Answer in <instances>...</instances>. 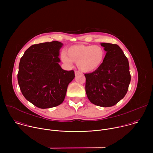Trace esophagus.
I'll return each mask as SVG.
<instances>
[{
  "mask_svg": "<svg viewBox=\"0 0 153 153\" xmlns=\"http://www.w3.org/2000/svg\"><path fill=\"white\" fill-rule=\"evenodd\" d=\"M80 72L79 71H77V70H75V75L76 76V75H77V74H80Z\"/></svg>",
  "mask_w": 153,
  "mask_h": 153,
  "instance_id": "obj_1",
  "label": "esophagus"
}]
</instances>
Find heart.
<instances>
[{
  "label": "heart",
  "instance_id": "obj_1",
  "mask_svg": "<svg viewBox=\"0 0 153 153\" xmlns=\"http://www.w3.org/2000/svg\"><path fill=\"white\" fill-rule=\"evenodd\" d=\"M105 51L100 45H75L70 47L66 54H62V60L65 63L71 65L77 62L78 68L83 72H92L98 69L105 57Z\"/></svg>",
  "mask_w": 153,
  "mask_h": 153
}]
</instances>
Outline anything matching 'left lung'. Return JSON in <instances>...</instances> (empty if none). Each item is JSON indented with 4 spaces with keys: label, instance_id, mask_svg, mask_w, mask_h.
<instances>
[{
    "label": "left lung",
    "instance_id": "left-lung-1",
    "mask_svg": "<svg viewBox=\"0 0 153 153\" xmlns=\"http://www.w3.org/2000/svg\"><path fill=\"white\" fill-rule=\"evenodd\" d=\"M106 51L101 66L85 74V91L90 101L97 106L115 105L126 95L131 81L129 62L117 44L102 43Z\"/></svg>",
    "mask_w": 153,
    "mask_h": 153
}]
</instances>
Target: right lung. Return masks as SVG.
Returning a JSON list of instances; mask_svg holds the SVG:
<instances>
[{"instance_id":"1","label":"right lung","mask_w":153,"mask_h":153,"mask_svg":"<svg viewBox=\"0 0 153 153\" xmlns=\"http://www.w3.org/2000/svg\"><path fill=\"white\" fill-rule=\"evenodd\" d=\"M58 41L34 44L21 57L17 74L20 91L25 98L39 108H50L61 104L68 84L75 77L73 70L62 69Z\"/></svg>"}]
</instances>
